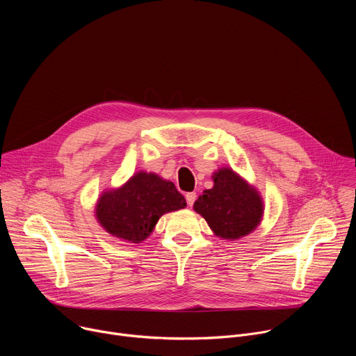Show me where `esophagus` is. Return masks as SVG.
<instances>
[{
	"label": "esophagus",
	"instance_id": "esophagus-1",
	"mask_svg": "<svg viewBox=\"0 0 356 356\" xmlns=\"http://www.w3.org/2000/svg\"><path fill=\"white\" fill-rule=\"evenodd\" d=\"M195 193H187L186 194V200H187V204L191 207L193 204H194V201H195Z\"/></svg>",
	"mask_w": 356,
	"mask_h": 356
}]
</instances>
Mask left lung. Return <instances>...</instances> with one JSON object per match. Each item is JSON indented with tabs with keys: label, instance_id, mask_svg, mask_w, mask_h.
<instances>
[{
	"label": "left lung",
	"instance_id": "8db88e82",
	"mask_svg": "<svg viewBox=\"0 0 356 356\" xmlns=\"http://www.w3.org/2000/svg\"><path fill=\"white\" fill-rule=\"evenodd\" d=\"M213 180V188L204 190L195 200L194 211L222 239L235 241L257 229L264 216L258 190L229 168L218 169Z\"/></svg>",
	"mask_w": 356,
	"mask_h": 356
}]
</instances>
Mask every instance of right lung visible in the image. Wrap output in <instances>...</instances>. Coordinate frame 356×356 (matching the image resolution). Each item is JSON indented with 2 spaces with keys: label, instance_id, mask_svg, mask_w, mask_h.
Returning a JSON list of instances; mask_svg holds the SVG:
<instances>
[{
  "label": "right lung",
  "instance_id": "obj_1",
  "mask_svg": "<svg viewBox=\"0 0 356 356\" xmlns=\"http://www.w3.org/2000/svg\"><path fill=\"white\" fill-rule=\"evenodd\" d=\"M186 206L172 181L155 173L138 172L121 187L99 195L95 217L113 236L139 243L152 234L163 214Z\"/></svg>",
  "mask_w": 356,
  "mask_h": 356
}]
</instances>
